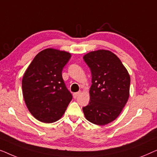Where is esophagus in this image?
<instances>
[{
	"instance_id": "esophagus-1",
	"label": "esophagus",
	"mask_w": 157,
	"mask_h": 157,
	"mask_svg": "<svg viewBox=\"0 0 157 157\" xmlns=\"http://www.w3.org/2000/svg\"><path fill=\"white\" fill-rule=\"evenodd\" d=\"M81 94V91H78V92H76V93L74 94V98H76L77 97H78L79 94Z\"/></svg>"
}]
</instances>
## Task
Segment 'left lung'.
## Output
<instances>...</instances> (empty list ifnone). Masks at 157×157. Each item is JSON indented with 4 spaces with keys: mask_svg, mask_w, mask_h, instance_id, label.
Wrapping results in <instances>:
<instances>
[{
    "mask_svg": "<svg viewBox=\"0 0 157 157\" xmlns=\"http://www.w3.org/2000/svg\"><path fill=\"white\" fill-rule=\"evenodd\" d=\"M91 72L90 101L83 107L88 121L106 125L119 117L129 96L130 76L120 59L109 51H92L83 56Z\"/></svg>",
    "mask_w": 157,
    "mask_h": 157,
    "instance_id": "8db88e82",
    "label": "left lung"
}]
</instances>
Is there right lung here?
I'll return each mask as SVG.
<instances>
[{
	"label": "right lung",
	"mask_w": 157,
	"mask_h": 157,
	"mask_svg": "<svg viewBox=\"0 0 157 157\" xmlns=\"http://www.w3.org/2000/svg\"><path fill=\"white\" fill-rule=\"evenodd\" d=\"M71 58L66 51L47 48L36 56L22 80L25 104L38 121L53 123L63 115L72 100L62 70Z\"/></svg>",
	"instance_id": "right-lung-1"
}]
</instances>
